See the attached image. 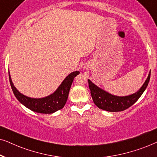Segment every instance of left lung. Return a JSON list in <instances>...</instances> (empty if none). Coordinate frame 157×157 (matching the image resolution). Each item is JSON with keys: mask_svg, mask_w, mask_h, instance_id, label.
<instances>
[{"mask_svg": "<svg viewBox=\"0 0 157 157\" xmlns=\"http://www.w3.org/2000/svg\"><path fill=\"white\" fill-rule=\"evenodd\" d=\"M151 72L148 76L145 81L144 84L140 88V90L134 94L130 95L128 96H113L110 93L103 90L99 88L96 85H94L90 80H88L89 88L90 90V94L92 96L94 104L101 109H104L108 112H122L128 109L132 105H133L140 96L147 88L150 80Z\"/></svg>", "mask_w": 157, "mask_h": 157, "instance_id": "obj_1", "label": "left lung"}]
</instances>
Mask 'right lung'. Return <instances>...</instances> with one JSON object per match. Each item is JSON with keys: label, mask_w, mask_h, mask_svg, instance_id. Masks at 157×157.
<instances>
[{"label": "right lung", "mask_w": 157, "mask_h": 157, "mask_svg": "<svg viewBox=\"0 0 157 157\" xmlns=\"http://www.w3.org/2000/svg\"><path fill=\"white\" fill-rule=\"evenodd\" d=\"M79 74L80 72L78 71L69 74L53 94L42 98H32L24 96L13 86L10 74L9 75L10 84L13 94L19 102L35 112L41 114H52L56 111L61 109L64 106L74 78Z\"/></svg>", "instance_id": "right-lung-1"}]
</instances>
